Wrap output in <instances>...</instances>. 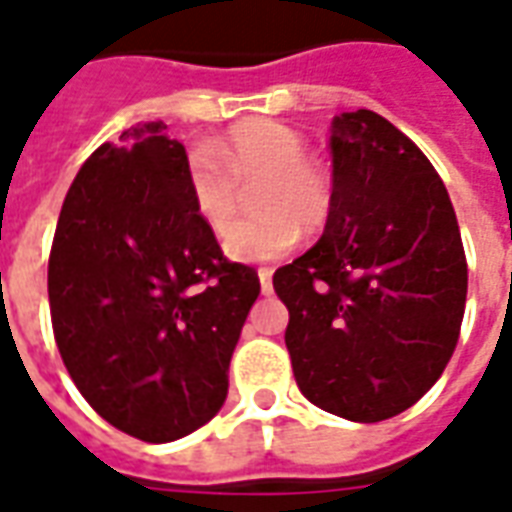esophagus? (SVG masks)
<instances>
[{"mask_svg": "<svg viewBox=\"0 0 512 512\" xmlns=\"http://www.w3.org/2000/svg\"><path fill=\"white\" fill-rule=\"evenodd\" d=\"M271 274H274L271 268H260V271H257V277H260V290H263V293H271V288H274V285H271Z\"/></svg>", "mask_w": 512, "mask_h": 512, "instance_id": "1", "label": "esophagus"}]
</instances>
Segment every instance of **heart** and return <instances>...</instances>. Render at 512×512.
Listing matches in <instances>:
<instances>
[{
  "mask_svg": "<svg viewBox=\"0 0 512 512\" xmlns=\"http://www.w3.org/2000/svg\"><path fill=\"white\" fill-rule=\"evenodd\" d=\"M257 182L258 213L227 236L224 252L241 263L288 255L299 244L301 224L321 230L334 205L332 180L307 158L299 131L257 120L238 126L224 142L194 147L186 161V186L194 211L213 235H226L237 212V186Z\"/></svg>",
  "mask_w": 512,
  "mask_h": 512,
  "instance_id": "obj_1",
  "label": "heart"
}]
</instances>
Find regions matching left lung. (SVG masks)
<instances>
[{
	"mask_svg": "<svg viewBox=\"0 0 512 512\" xmlns=\"http://www.w3.org/2000/svg\"><path fill=\"white\" fill-rule=\"evenodd\" d=\"M334 205L318 244L277 268L301 395L351 422L406 411L450 362L466 255L450 194L386 117L332 120Z\"/></svg>",
	"mask_w": 512,
	"mask_h": 512,
	"instance_id": "1",
	"label": "left lung"
}]
</instances>
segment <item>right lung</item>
Returning <instances> with one entry per match:
<instances>
[{
    "label": "right lung",
    "mask_w": 512,
    "mask_h": 512,
    "mask_svg": "<svg viewBox=\"0 0 512 512\" xmlns=\"http://www.w3.org/2000/svg\"><path fill=\"white\" fill-rule=\"evenodd\" d=\"M186 147L142 123L73 178L49 257L54 340L73 384L134 439L164 444L219 414L257 271L194 211Z\"/></svg>",
    "instance_id": "right-lung-1"
}]
</instances>
